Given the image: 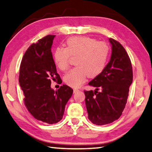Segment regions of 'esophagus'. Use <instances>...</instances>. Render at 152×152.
Listing matches in <instances>:
<instances>
[{
	"label": "esophagus",
	"instance_id": "esophagus-1",
	"mask_svg": "<svg viewBox=\"0 0 152 152\" xmlns=\"http://www.w3.org/2000/svg\"><path fill=\"white\" fill-rule=\"evenodd\" d=\"M78 91H79V90H78V89H76V88L73 89V92H74V93H76V92H77Z\"/></svg>",
	"mask_w": 152,
	"mask_h": 152
}]
</instances>
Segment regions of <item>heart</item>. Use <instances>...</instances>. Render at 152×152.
Listing matches in <instances>:
<instances>
[{
  "instance_id": "b5f03b06",
  "label": "heart",
  "mask_w": 152,
  "mask_h": 152,
  "mask_svg": "<svg viewBox=\"0 0 152 152\" xmlns=\"http://www.w3.org/2000/svg\"><path fill=\"white\" fill-rule=\"evenodd\" d=\"M109 54V46L105 42L88 37H73L67 40L66 48L55 49L53 59L58 69L66 71L70 57H77V67L65 75L64 80L67 85L79 87L87 77H95L103 72Z\"/></svg>"
}]
</instances>
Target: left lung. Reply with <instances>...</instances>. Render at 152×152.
I'll return each mask as SVG.
<instances>
[{
	"label": "left lung",
	"instance_id": "obj_1",
	"mask_svg": "<svg viewBox=\"0 0 152 152\" xmlns=\"http://www.w3.org/2000/svg\"><path fill=\"white\" fill-rule=\"evenodd\" d=\"M109 41L112 47L110 60L103 72L88 83L96 88L84 91L88 118L96 125H107L119 118L132 83V64L127 52L115 39Z\"/></svg>",
	"mask_w": 152,
	"mask_h": 152
}]
</instances>
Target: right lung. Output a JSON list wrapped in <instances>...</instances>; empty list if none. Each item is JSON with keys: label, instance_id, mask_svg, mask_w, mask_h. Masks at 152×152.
I'll return each instance as SVG.
<instances>
[{"label": "right lung", "instance_id": "obj_1", "mask_svg": "<svg viewBox=\"0 0 152 152\" xmlns=\"http://www.w3.org/2000/svg\"><path fill=\"white\" fill-rule=\"evenodd\" d=\"M55 36H46L29 46L21 60L19 75L27 110L36 119L51 125L62 119L73 92L66 85L56 91L50 87L52 80L62 82L51 52Z\"/></svg>", "mask_w": 152, "mask_h": 152}]
</instances>
